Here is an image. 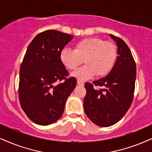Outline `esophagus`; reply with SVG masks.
<instances>
[{
	"mask_svg": "<svg viewBox=\"0 0 152 152\" xmlns=\"http://www.w3.org/2000/svg\"><path fill=\"white\" fill-rule=\"evenodd\" d=\"M77 84L78 86H84V83L80 80H77Z\"/></svg>",
	"mask_w": 152,
	"mask_h": 152,
	"instance_id": "esophagus-1",
	"label": "esophagus"
}]
</instances>
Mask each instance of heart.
Listing matches in <instances>:
<instances>
[{"mask_svg": "<svg viewBox=\"0 0 152 152\" xmlns=\"http://www.w3.org/2000/svg\"><path fill=\"white\" fill-rule=\"evenodd\" d=\"M117 56L116 45L100 38H88L75 44L74 50L64 48L60 53V60L66 69L73 70L84 62L85 66L72 73L80 80L105 76L114 66Z\"/></svg>", "mask_w": 152, "mask_h": 152, "instance_id": "heart-1", "label": "heart"}]
</instances>
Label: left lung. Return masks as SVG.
I'll use <instances>...</instances> for the list:
<instances>
[{"mask_svg":"<svg viewBox=\"0 0 152 152\" xmlns=\"http://www.w3.org/2000/svg\"><path fill=\"white\" fill-rule=\"evenodd\" d=\"M116 43V62L107 76L85 84L83 107L92 122L100 127L116 124L126 114L133 99L136 65L129 48L121 38L109 34ZM101 87L95 89L93 86Z\"/></svg>","mask_w":152,"mask_h":152,"instance_id":"left-lung-1","label":"left lung"}]
</instances>
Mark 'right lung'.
I'll return each instance as SVG.
<instances>
[{"label": "right lung", "mask_w": 152, "mask_h": 152, "mask_svg": "<svg viewBox=\"0 0 152 152\" xmlns=\"http://www.w3.org/2000/svg\"><path fill=\"white\" fill-rule=\"evenodd\" d=\"M74 36L56 30L38 34L26 50L20 70L19 98L28 118L41 126L62 116L66 101L76 87L60 60V53ZM64 79L58 85L56 82Z\"/></svg>", "instance_id": "right-lung-1"}]
</instances>
